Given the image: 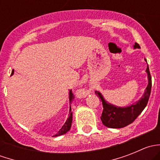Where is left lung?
I'll use <instances>...</instances> for the list:
<instances>
[{
	"label": "left lung",
	"mask_w": 160,
	"mask_h": 160,
	"mask_svg": "<svg viewBox=\"0 0 160 160\" xmlns=\"http://www.w3.org/2000/svg\"><path fill=\"white\" fill-rule=\"evenodd\" d=\"M134 49H140L139 45L135 42L134 45ZM145 60L146 61V59ZM146 72H147L148 75V85L145 90L144 94L138 101L128 107L122 108L113 105L104 99L103 95L99 91H95V93L101 98L102 101L104 109L101 119L103 125L111 128H124L132 123L141 114L142 111L144 110L149 101L152 88V78L149 67L146 69Z\"/></svg>",
	"instance_id": "1"
}]
</instances>
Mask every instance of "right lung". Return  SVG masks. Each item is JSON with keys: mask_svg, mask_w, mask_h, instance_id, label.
Returning a JSON list of instances; mask_svg holds the SVG:
<instances>
[{"mask_svg": "<svg viewBox=\"0 0 160 160\" xmlns=\"http://www.w3.org/2000/svg\"><path fill=\"white\" fill-rule=\"evenodd\" d=\"M14 74V70H12V72H11V75ZM69 99H70V112H69V117L67 118V120L66 121L65 124L62 125V128H60V130L57 132L55 135H53L54 137L56 136H59V135H64V134L67 133V132H69L71 128V125H72V112L71 111V103H72V100L74 99V96L72 93V90H70L69 92Z\"/></svg>", "mask_w": 160, "mask_h": 160, "instance_id": "1", "label": "right lung"}]
</instances>
